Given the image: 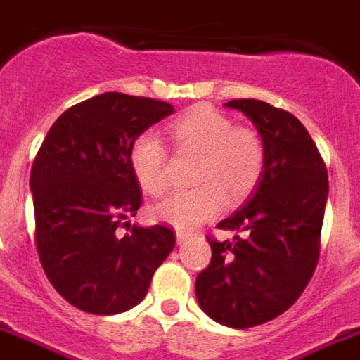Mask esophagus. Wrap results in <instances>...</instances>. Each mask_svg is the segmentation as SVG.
I'll list each match as a JSON object with an SVG mask.
<instances>
[{
    "mask_svg": "<svg viewBox=\"0 0 360 360\" xmlns=\"http://www.w3.org/2000/svg\"><path fill=\"white\" fill-rule=\"evenodd\" d=\"M186 241H188V236L183 234V232H177V243L183 245V243H186Z\"/></svg>",
    "mask_w": 360,
    "mask_h": 360,
    "instance_id": "1",
    "label": "esophagus"
}]
</instances>
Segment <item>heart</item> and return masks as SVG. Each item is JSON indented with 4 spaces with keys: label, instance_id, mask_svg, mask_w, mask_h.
I'll list each match as a JSON object with an SVG mask.
<instances>
[{
    "label": "heart",
    "instance_id": "1",
    "mask_svg": "<svg viewBox=\"0 0 360 360\" xmlns=\"http://www.w3.org/2000/svg\"><path fill=\"white\" fill-rule=\"evenodd\" d=\"M169 136L181 150L198 153L192 188L177 191L150 207V217L179 232L211 219L230 200L245 196L264 169V143L255 130L234 126L232 119L210 105H198L169 124ZM130 169L147 194L169 186L168 150L155 131H143L130 149Z\"/></svg>",
    "mask_w": 360,
    "mask_h": 360
}]
</instances>
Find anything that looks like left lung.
I'll return each mask as SVG.
<instances>
[{
  "mask_svg": "<svg viewBox=\"0 0 360 360\" xmlns=\"http://www.w3.org/2000/svg\"><path fill=\"white\" fill-rule=\"evenodd\" d=\"M224 105L257 126L264 169L247 204L217 224L234 238L207 240L211 262L196 278V298L217 323L249 328L287 311L314 276L328 175L295 115L260 100H230Z\"/></svg>",
  "mask_w": 360,
  "mask_h": 360,
  "instance_id": "8db88e82",
  "label": "left lung"
}]
</instances>
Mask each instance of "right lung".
Returning a JSON list of instances; mask_svg holds the SVG:
<instances>
[{"label":"right lung","instance_id":"1","mask_svg":"<svg viewBox=\"0 0 360 360\" xmlns=\"http://www.w3.org/2000/svg\"><path fill=\"white\" fill-rule=\"evenodd\" d=\"M172 113L168 101L94 96L60 115L35 156L30 188L41 266L62 298L86 314L137 306L174 249V230L162 224L117 234L141 205L131 145Z\"/></svg>","mask_w":360,"mask_h":360}]
</instances>
